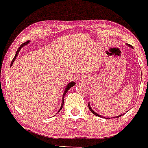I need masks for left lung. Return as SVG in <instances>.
Masks as SVG:
<instances>
[{
	"label": "left lung",
	"instance_id": "8db88e82",
	"mask_svg": "<svg viewBox=\"0 0 148 148\" xmlns=\"http://www.w3.org/2000/svg\"><path fill=\"white\" fill-rule=\"evenodd\" d=\"M88 106H89V109H90V111H91V112H92V113H93V114H94L95 116H99V117H103V116H100V115H99V114H97V112H94V111H93V109H92V108L90 107V103H88ZM123 115H124V114H123ZM123 115H121V116H116V117H117V118H119V117H121V116H123ZM104 118H105V117H104ZM113 118H114V117H113ZM105 119H106V118H105Z\"/></svg>",
	"mask_w": 148,
	"mask_h": 148
}]
</instances>
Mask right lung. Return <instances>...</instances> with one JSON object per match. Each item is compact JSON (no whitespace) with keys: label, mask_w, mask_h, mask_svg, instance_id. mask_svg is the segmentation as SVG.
<instances>
[{"label":"right lung","mask_w":148,"mask_h":148,"mask_svg":"<svg viewBox=\"0 0 148 148\" xmlns=\"http://www.w3.org/2000/svg\"><path fill=\"white\" fill-rule=\"evenodd\" d=\"M29 42V41H27V42H26L23 43L22 45H20V47H19V49H17V51H16V53L15 57L14 58V59L12 60V62H11V64H10V66H11L12 64H14V61H15L16 58V56H17V55H18V53H19V51H20V49H21V48H23V47L24 45H27V44H28ZM74 85H75V83H74V81H71V83H69V84H68L67 85V86H66V87H65V90H64V92L63 97H62V106H61V108H60V109H59V110H58V112H60V110H61V109H62V107H63V105H64V96H65L66 93H67V92H68V90H69V89L71 88V87H72V86H74Z\"/></svg>","instance_id":"obj_1"}]
</instances>
